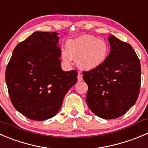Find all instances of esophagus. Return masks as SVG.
I'll return each instance as SVG.
<instances>
[{
	"instance_id": "34e87169",
	"label": "esophagus",
	"mask_w": 148,
	"mask_h": 148,
	"mask_svg": "<svg viewBox=\"0 0 148 148\" xmlns=\"http://www.w3.org/2000/svg\"><path fill=\"white\" fill-rule=\"evenodd\" d=\"M77 79H78L79 82L82 81V75L79 72L78 73V75H77Z\"/></svg>"
}]
</instances>
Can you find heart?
<instances>
[{
  "label": "heart",
  "instance_id": "obj_1",
  "mask_svg": "<svg viewBox=\"0 0 148 148\" xmlns=\"http://www.w3.org/2000/svg\"><path fill=\"white\" fill-rule=\"evenodd\" d=\"M62 52L63 60L69 62L71 58L77 59L79 67L92 70L101 66L109 55V45L106 40L90 35H82L68 41Z\"/></svg>",
  "mask_w": 148,
  "mask_h": 148
}]
</instances>
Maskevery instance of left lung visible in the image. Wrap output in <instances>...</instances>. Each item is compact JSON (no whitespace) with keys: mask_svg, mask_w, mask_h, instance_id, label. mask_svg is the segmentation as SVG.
I'll return each mask as SVG.
<instances>
[{"mask_svg":"<svg viewBox=\"0 0 148 148\" xmlns=\"http://www.w3.org/2000/svg\"><path fill=\"white\" fill-rule=\"evenodd\" d=\"M108 41L110 51L106 61L82 74L88 85L86 101L89 108L100 118L114 119L125 114L137 101L141 66L131 45L113 35Z\"/></svg>","mask_w":148,"mask_h":148,"instance_id":"1","label":"left lung"}]
</instances>
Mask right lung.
I'll return each mask as SVG.
<instances>
[{
  "label": "right lung",
  "instance_id": "obj_1",
  "mask_svg": "<svg viewBox=\"0 0 148 148\" xmlns=\"http://www.w3.org/2000/svg\"><path fill=\"white\" fill-rule=\"evenodd\" d=\"M58 34L34 32L16 46L7 65L5 82L11 103L29 119L54 116L77 82V70L61 69Z\"/></svg>",
  "mask_w": 148,
  "mask_h": 148
}]
</instances>
